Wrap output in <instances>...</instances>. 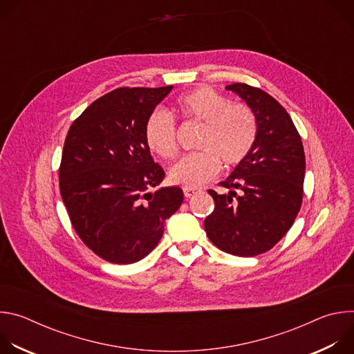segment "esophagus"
<instances>
[{"label": "esophagus", "instance_id": "34e87169", "mask_svg": "<svg viewBox=\"0 0 354 354\" xmlns=\"http://www.w3.org/2000/svg\"><path fill=\"white\" fill-rule=\"evenodd\" d=\"M197 192H200L198 189H194V187H183V194L185 197H192L193 194H196Z\"/></svg>", "mask_w": 354, "mask_h": 354}]
</instances>
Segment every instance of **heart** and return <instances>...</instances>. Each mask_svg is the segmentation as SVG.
Returning <instances> with one entry per match:
<instances>
[{
    "label": "heart",
    "mask_w": 354,
    "mask_h": 354,
    "mask_svg": "<svg viewBox=\"0 0 354 354\" xmlns=\"http://www.w3.org/2000/svg\"><path fill=\"white\" fill-rule=\"evenodd\" d=\"M176 113L185 120L203 123L198 153L185 156L169 168L172 183L183 187H200L221 171L242 164L258 138L255 112L243 102L230 99L210 86H198L180 95L175 102ZM144 140L148 148L162 158L178 154L176 122L162 109H154L144 123Z\"/></svg>",
    "instance_id": "1"
}]
</instances>
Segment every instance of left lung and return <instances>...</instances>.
I'll return each mask as SVG.
<instances>
[{
	"mask_svg": "<svg viewBox=\"0 0 354 354\" xmlns=\"http://www.w3.org/2000/svg\"><path fill=\"white\" fill-rule=\"evenodd\" d=\"M227 89L255 112L258 138L248 158L220 183L231 192L209 190L214 210L205 230L218 249L249 258L272 249L294 224L304 194L306 154L290 115L273 96L243 82Z\"/></svg>",
	"mask_w": 354,
	"mask_h": 354,
	"instance_id": "left-lung-1",
	"label": "left lung"
}]
</instances>
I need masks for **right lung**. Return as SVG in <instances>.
I'll return each mask as SVG.
<instances>
[{"label": "right lung", "mask_w": 354, "mask_h": 354, "mask_svg": "<svg viewBox=\"0 0 354 354\" xmlns=\"http://www.w3.org/2000/svg\"><path fill=\"white\" fill-rule=\"evenodd\" d=\"M171 89L116 88L93 100L67 133L60 193L77 235L106 262L147 257L183 201L180 187L149 192L165 172L149 154L144 123Z\"/></svg>", "instance_id": "1"}]
</instances>
